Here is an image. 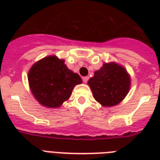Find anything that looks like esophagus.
I'll return each mask as SVG.
<instances>
[{
	"instance_id": "34e87169",
	"label": "esophagus",
	"mask_w": 160,
	"mask_h": 160,
	"mask_svg": "<svg viewBox=\"0 0 160 160\" xmlns=\"http://www.w3.org/2000/svg\"><path fill=\"white\" fill-rule=\"evenodd\" d=\"M82 80H83V82H84V83H87L88 80H89V77H88V76H85V77H83V78H82Z\"/></svg>"
}]
</instances>
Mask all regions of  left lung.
Masks as SVG:
<instances>
[{
  "label": "left lung",
  "instance_id": "obj_1",
  "mask_svg": "<svg viewBox=\"0 0 160 160\" xmlns=\"http://www.w3.org/2000/svg\"><path fill=\"white\" fill-rule=\"evenodd\" d=\"M95 100L102 106L111 107L124 100L131 80L125 68L118 63H105L88 81Z\"/></svg>",
  "mask_w": 160,
  "mask_h": 160
}]
</instances>
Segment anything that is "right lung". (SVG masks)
<instances>
[{
  "mask_svg": "<svg viewBox=\"0 0 160 160\" xmlns=\"http://www.w3.org/2000/svg\"><path fill=\"white\" fill-rule=\"evenodd\" d=\"M29 86L36 100L47 108H58L70 97L82 80L68 69L65 60L49 55L38 60L28 72Z\"/></svg>",
  "mask_w": 160,
  "mask_h": 160,
  "instance_id": "right-lung-1",
  "label": "right lung"
}]
</instances>
